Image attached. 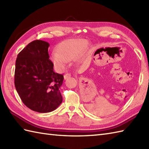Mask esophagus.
<instances>
[{
  "mask_svg": "<svg viewBox=\"0 0 149 149\" xmlns=\"http://www.w3.org/2000/svg\"><path fill=\"white\" fill-rule=\"evenodd\" d=\"M70 77H71V74H69V73H67V74H66L64 75L65 79H66L69 78Z\"/></svg>",
  "mask_w": 149,
  "mask_h": 149,
  "instance_id": "34e87169",
  "label": "esophagus"
}]
</instances>
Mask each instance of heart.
Masks as SVG:
<instances>
[{
	"label": "heart",
	"mask_w": 149,
	"mask_h": 149,
	"mask_svg": "<svg viewBox=\"0 0 149 149\" xmlns=\"http://www.w3.org/2000/svg\"><path fill=\"white\" fill-rule=\"evenodd\" d=\"M88 45L85 39H72L63 41L57 47V52H54L52 61L56 67L63 70L68 65L69 60L74 59L83 52Z\"/></svg>",
	"instance_id": "1"
}]
</instances>
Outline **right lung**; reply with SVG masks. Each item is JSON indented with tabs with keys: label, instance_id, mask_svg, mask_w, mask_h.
<instances>
[{
	"label": "right lung",
	"instance_id": "1",
	"mask_svg": "<svg viewBox=\"0 0 149 149\" xmlns=\"http://www.w3.org/2000/svg\"><path fill=\"white\" fill-rule=\"evenodd\" d=\"M49 43L36 40L17 56L15 86L23 103L34 111L49 113L61 104L59 88L63 75L54 72L49 59Z\"/></svg>",
	"mask_w": 149,
	"mask_h": 149
}]
</instances>
